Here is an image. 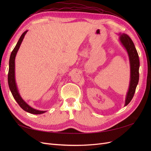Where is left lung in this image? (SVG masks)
Here are the masks:
<instances>
[{
	"instance_id": "obj_1",
	"label": "left lung",
	"mask_w": 151,
	"mask_h": 151,
	"mask_svg": "<svg viewBox=\"0 0 151 151\" xmlns=\"http://www.w3.org/2000/svg\"><path fill=\"white\" fill-rule=\"evenodd\" d=\"M119 41L122 46L125 48L129 55L130 67V84L128 92L126 95L125 106L129 104L134 97L137 86L139 79V55L135 45L131 38L125 33H119Z\"/></svg>"
}]
</instances>
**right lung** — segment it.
<instances>
[{
	"label": "right lung",
	"instance_id": "right-lung-1",
	"mask_svg": "<svg viewBox=\"0 0 151 151\" xmlns=\"http://www.w3.org/2000/svg\"><path fill=\"white\" fill-rule=\"evenodd\" d=\"M28 30L24 31L23 33L22 34L20 38L19 39L16 47L12 50L11 52L10 59H9V72H8V84L9 87V89L11 90V92L14 98L15 99L16 102L19 105L20 107L24 109V110L26 112H28L31 114H35V115H39V114H42L47 111H40L38 110V109H36L33 108L30 106L29 104H27L21 96V95L19 93V91H18L17 84L16 83V79H15V58L16 56V54L18 52V50H19L21 44L23 40L24 36L26 34Z\"/></svg>",
	"mask_w": 151,
	"mask_h": 151
}]
</instances>
